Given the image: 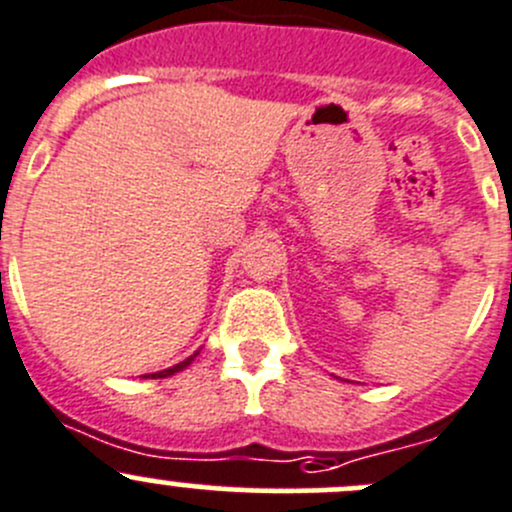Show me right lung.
Masks as SVG:
<instances>
[{
	"instance_id": "right-lung-1",
	"label": "right lung",
	"mask_w": 512,
	"mask_h": 512,
	"mask_svg": "<svg viewBox=\"0 0 512 512\" xmlns=\"http://www.w3.org/2000/svg\"><path fill=\"white\" fill-rule=\"evenodd\" d=\"M195 356H190V359H185V361H180V364H175V366H170V369H165V371H158V374H148L151 376V379H163V376H170V374H175V371H183L185 366L190 364V361H193Z\"/></svg>"
}]
</instances>
